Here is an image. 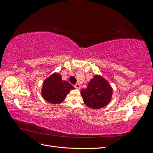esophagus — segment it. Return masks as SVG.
Segmentation results:
<instances>
[{
	"label": "esophagus",
	"mask_w": 153,
	"mask_h": 153,
	"mask_svg": "<svg viewBox=\"0 0 153 153\" xmlns=\"http://www.w3.org/2000/svg\"><path fill=\"white\" fill-rule=\"evenodd\" d=\"M74 87H75L76 89H80V85L78 84H76L75 85H74Z\"/></svg>",
	"instance_id": "1"
}]
</instances>
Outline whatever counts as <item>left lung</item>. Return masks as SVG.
<instances>
[{"mask_svg": "<svg viewBox=\"0 0 153 153\" xmlns=\"http://www.w3.org/2000/svg\"><path fill=\"white\" fill-rule=\"evenodd\" d=\"M112 92V87L107 80L103 76L96 75L89 82L86 89L81 90V95L88 107L99 109L110 103Z\"/></svg>", "mask_w": 153, "mask_h": 153, "instance_id": "left-lung-1", "label": "left lung"}]
</instances>
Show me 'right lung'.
I'll use <instances>...</instances> for the list:
<instances>
[{
	"instance_id": "obj_1",
	"label": "right lung",
	"mask_w": 153,
	"mask_h": 153,
	"mask_svg": "<svg viewBox=\"0 0 153 153\" xmlns=\"http://www.w3.org/2000/svg\"><path fill=\"white\" fill-rule=\"evenodd\" d=\"M74 89L69 82L62 80V76L58 73H54L43 82L41 94L45 100L52 104L61 103L65 100L66 96Z\"/></svg>"
}]
</instances>
